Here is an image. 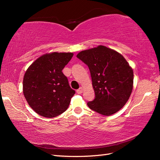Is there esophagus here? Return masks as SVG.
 <instances>
[{
	"label": "esophagus",
	"instance_id": "esophagus-1",
	"mask_svg": "<svg viewBox=\"0 0 160 160\" xmlns=\"http://www.w3.org/2000/svg\"><path fill=\"white\" fill-rule=\"evenodd\" d=\"M76 92H77V93H78V94H81L82 93V92H83V89L82 87H80L79 89H78L77 91H76Z\"/></svg>",
	"mask_w": 160,
	"mask_h": 160
}]
</instances>
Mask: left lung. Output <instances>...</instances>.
Masks as SVG:
<instances>
[{
	"label": "left lung",
	"instance_id": "left-lung-1",
	"mask_svg": "<svg viewBox=\"0 0 160 160\" xmlns=\"http://www.w3.org/2000/svg\"><path fill=\"white\" fill-rule=\"evenodd\" d=\"M77 58L89 67L96 95L95 99L87 103L88 107L105 116L120 110L133 87V71L124 56L99 45L82 51Z\"/></svg>",
	"mask_w": 160,
	"mask_h": 160
}]
</instances>
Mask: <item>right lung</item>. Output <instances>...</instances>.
<instances>
[{
	"mask_svg": "<svg viewBox=\"0 0 160 160\" xmlns=\"http://www.w3.org/2000/svg\"><path fill=\"white\" fill-rule=\"evenodd\" d=\"M73 56L71 52L44 54L27 69L23 78V94L36 113L52 118L69 107L76 91L70 87L62 71Z\"/></svg>",
	"mask_w": 160,
	"mask_h": 160,
	"instance_id": "right-lung-1",
	"label": "right lung"
}]
</instances>
